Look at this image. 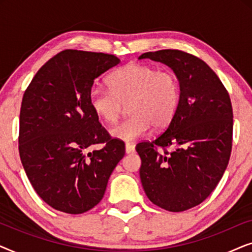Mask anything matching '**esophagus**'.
<instances>
[{"label":"esophagus","instance_id":"obj_1","mask_svg":"<svg viewBox=\"0 0 252 252\" xmlns=\"http://www.w3.org/2000/svg\"><path fill=\"white\" fill-rule=\"evenodd\" d=\"M125 150H126V154H132L134 153V150H135V147H134V144L132 143H126Z\"/></svg>","mask_w":252,"mask_h":252}]
</instances>
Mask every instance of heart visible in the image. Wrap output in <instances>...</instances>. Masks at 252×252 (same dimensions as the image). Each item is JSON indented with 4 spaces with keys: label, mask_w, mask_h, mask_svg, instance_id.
I'll return each instance as SVG.
<instances>
[{
    "label": "heart",
    "mask_w": 252,
    "mask_h": 252,
    "mask_svg": "<svg viewBox=\"0 0 252 252\" xmlns=\"http://www.w3.org/2000/svg\"><path fill=\"white\" fill-rule=\"evenodd\" d=\"M181 86L174 72L159 71L149 64L132 63L110 75L109 87L94 85L89 104L106 124L118 120L125 104L129 117L110 129L115 139L132 142L147 134L151 125L163 128L179 108Z\"/></svg>",
    "instance_id": "b5f03b06"
}]
</instances>
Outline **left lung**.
Wrapping results in <instances>:
<instances>
[{"instance_id": "obj_1", "label": "left lung", "mask_w": 252, "mask_h": 252, "mask_svg": "<svg viewBox=\"0 0 252 252\" xmlns=\"http://www.w3.org/2000/svg\"><path fill=\"white\" fill-rule=\"evenodd\" d=\"M160 62L178 75L179 108L166 129L136 144L140 178L154 204L181 212L201 204L228 165L233 141L229 94L211 67L194 55L175 49L139 57ZM171 151H168V148Z\"/></svg>"}]
</instances>
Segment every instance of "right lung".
<instances>
[{
    "label": "right lung",
    "instance_id": "right-lung-1",
    "mask_svg": "<svg viewBox=\"0 0 252 252\" xmlns=\"http://www.w3.org/2000/svg\"><path fill=\"white\" fill-rule=\"evenodd\" d=\"M115 55L66 49L50 58L24 93L19 156L36 194L58 211L80 215L98 204L125 143L112 139L89 104L94 80ZM99 151L88 153L93 144Z\"/></svg>",
    "mask_w": 252,
    "mask_h": 252
}]
</instances>
